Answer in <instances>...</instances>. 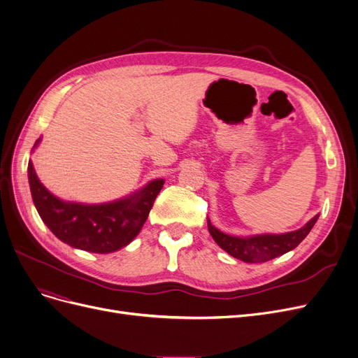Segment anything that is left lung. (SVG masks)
I'll return each mask as SVG.
<instances>
[{
	"label": "left lung",
	"mask_w": 358,
	"mask_h": 358,
	"mask_svg": "<svg viewBox=\"0 0 358 358\" xmlns=\"http://www.w3.org/2000/svg\"><path fill=\"white\" fill-rule=\"evenodd\" d=\"M319 215L312 217L304 227L287 234H262L252 237H234L216 229L208 220V229L215 243L232 257L245 263H260L288 253L297 247L313 228Z\"/></svg>",
	"instance_id": "1"
}]
</instances>
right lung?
<instances>
[{
    "label": "right lung",
    "instance_id": "add662e5",
    "mask_svg": "<svg viewBox=\"0 0 358 358\" xmlns=\"http://www.w3.org/2000/svg\"><path fill=\"white\" fill-rule=\"evenodd\" d=\"M41 142L36 141V148ZM27 177L34 203L45 225L63 243L92 253H113L130 244L141 232L164 180H153L142 190L102 205L64 201L45 189L32 161Z\"/></svg>",
    "mask_w": 358,
    "mask_h": 358
}]
</instances>
